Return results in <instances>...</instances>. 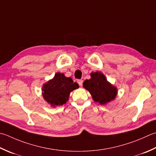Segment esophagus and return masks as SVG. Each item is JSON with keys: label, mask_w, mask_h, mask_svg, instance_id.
<instances>
[{"label": "esophagus", "mask_w": 156, "mask_h": 156, "mask_svg": "<svg viewBox=\"0 0 156 156\" xmlns=\"http://www.w3.org/2000/svg\"><path fill=\"white\" fill-rule=\"evenodd\" d=\"M78 83L79 85H80V87H82V83H83V80H78Z\"/></svg>", "instance_id": "esophagus-1"}]
</instances>
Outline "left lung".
I'll use <instances>...</instances> for the list:
<instances>
[{"mask_svg":"<svg viewBox=\"0 0 156 156\" xmlns=\"http://www.w3.org/2000/svg\"><path fill=\"white\" fill-rule=\"evenodd\" d=\"M90 75L89 80H84L83 87L90 93L94 101L106 105L114 101L118 94L117 88L108 82L101 72H92Z\"/></svg>","mask_w":156,"mask_h":156,"instance_id":"8db88e82","label":"left lung"}]
</instances>
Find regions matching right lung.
I'll return each mask as SVG.
<instances>
[{"label":"right lung","mask_w":156,"mask_h":156,"mask_svg":"<svg viewBox=\"0 0 156 156\" xmlns=\"http://www.w3.org/2000/svg\"><path fill=\"white\" fill-rule=\"evenodd\" d=\"M78 87V84L74 82L71 78L58 72L53 78L43 84L42 94L46 102L55 108L68 102L70 93Z\"/></svg>","instance_id":"right-lung-1"}]
</instances>
